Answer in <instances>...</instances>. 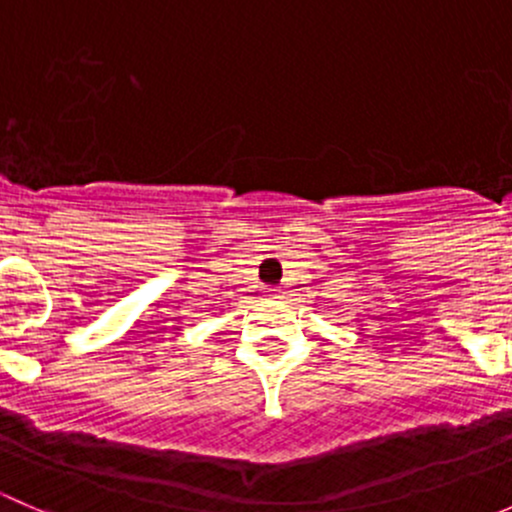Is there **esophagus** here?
<instances>
[{
    "mask_svg": "<svg viewBox=\"0 0 512 512\" xmlns=\"http://www.w3.org/2000/svg\"><path fill=\"white\" fill-rule=\"evenodd\" d=\"M267 297H277V289H270V294Z\"/></svg>",
    "mask_w": 512,
    "mask_h": 512,
    "instance_id": "esophagus-1",
    "label": "esophagus"
}]
</instances>
